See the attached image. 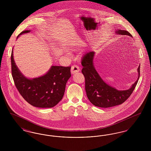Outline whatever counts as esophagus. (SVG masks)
Returning <instances> with one entry per match:
<instances>
[{"label":"esophagus","mask_w":151,"mask_h":151,"mask_svg":"<svg viewBox=\"0 0 151 151\" xmlns=\"http://www.w3.org/2000/svg\"><path fill=\"white\" fill-rule=\"evenodd\" d=\"M80 71V68L77 65H73L71 67V72L72 74H75L77 72H79Z\"/></svg>","instance_id":"1"}]
</instances>
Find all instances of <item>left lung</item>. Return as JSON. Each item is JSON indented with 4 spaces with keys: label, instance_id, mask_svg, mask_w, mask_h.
<instances>
[{
    "label": "left lung",
    "instance_id": "1",
    "mask_svg": "<svg viewBox=\"0 0 151 151\" xmlns=\"http://www.w3.org/2000/svg\"><path fill=\"white\" fill-rule=\"evenodd\" d=\"M116 34L132 37L129 32L121 29L116 30ZM94 51H89L83 58L81 72L85 77L86 96L90 102L96 106L107 108L121 105L131 96L136 87L140 77V65L137 68V81L127 90L120 91L109 86L101 78L93 65Z\"/></svg>",
    "mask_w": 151,
    "mask_h": 151
}]
</instances>
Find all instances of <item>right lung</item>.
<instances>
[{"mask_svg": "<svg viewBox=\"0 0 151 151\" xmlns=\"http://www.w3.org/2000/svg\"><path fill=\"white\" fill-rule=\"evenodd\" d=\"M30 30L22 32L28 33ZM12 75L14 84L24 100L37 108H52L64 96L65 85L71 77V67L52 65L43 76L33 79L26 78L14 62L13 49L11 54Z\"/></svg>", "mask_w": 151, "mask_h": 151, "instance_id": "1", "label": "right lung"}]
</instances>
